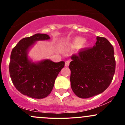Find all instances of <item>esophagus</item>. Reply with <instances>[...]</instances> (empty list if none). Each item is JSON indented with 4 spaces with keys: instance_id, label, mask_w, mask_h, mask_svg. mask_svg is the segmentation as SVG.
<instances>
[{
    "instance_id": "obj_1",
    "label": "esophagus",
    "mask_w": 125,
    "mask_h": 125,
    "mask_svg": "<svg viewBox=\"0 0 125 125\" xmlns=\"http://www.w3.org/2000/svg\"><path fill=\"white\" fill-rule=\"evenodd\" d=\"M70 60H66V61H65V66H68L69 65H70Z\"/></svg>"
}]
</instances>
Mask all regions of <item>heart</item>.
Segmentation results:
<instances>
[{
    "label": "heart",
    "mask_w": 125,
    "mask_h": 125,
    "mask_svg": "<svg viewBox=\"0 0 125 125\" xmlns=\"http://www.w3.org/2000/svg\"><path fill=\"white\" fill-rule=\"evenodd\" d=\"M85 40L83 38H77L74 40V42H73V45L74 46H79L81 44H82L84 42Z\"/></svg>",
    "instance_id": "1"
}]
</instances>
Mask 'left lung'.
Listing matches in <instances>:
<instances>
[{
  "label": "left lung",
  "mask_w": 125,
  "mask_h": 125,
  "mask_svg": "<svg viewBox=\"0 0 125 125\" xmlns=\"http://www.w3.org/2000/svg\"><path fill=\"white\" fill-rule=\"evenodd\" d=\"M71 86L74 94L87 99L103 93L113 80L115 70L114 48L106 39L97 37L94 47L71 57Z\"/></svg>",
  "instance_id": "8db88e82"
}]
</instances>
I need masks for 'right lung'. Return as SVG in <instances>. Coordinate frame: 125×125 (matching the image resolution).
Listing matches in <instances>:
<instances>
[{
	"mask_svg": "<svg viewBox=\"0 0 125 125\" xmlns=\"http://www.w3.org/2000/svg\"><path fill=\"white\" fill-rule=\"evenodd\" d=\"M46 34H36L20 40L11 53L9 71L11 81L22 94L34 99H43L51 93L55 80L65 62L55 63L45 60L32 63L28 60L27 51L37 40H48Z\"/></svg>",
	"mask_w": 125,
	"mask_h": 125,
	"instance_id": "right-lung-1",
	"label": "right lung"
}]
</instances>
